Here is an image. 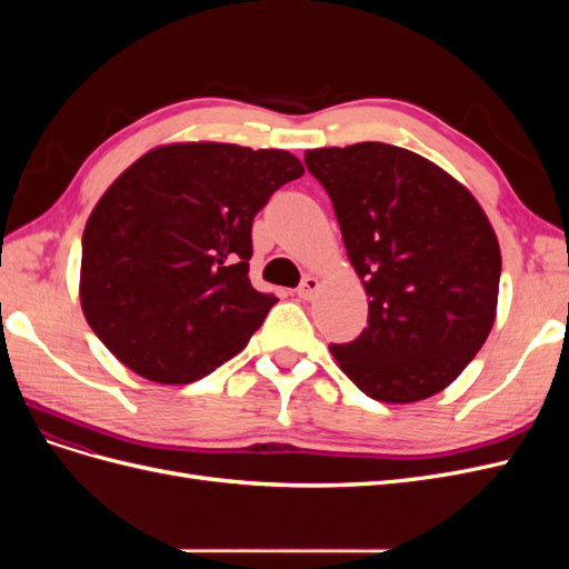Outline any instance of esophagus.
<instances>
[{
  "label": "esophagus",
  "mask_w": 569,
  "mask_h": 569,
  "mask_svg": "<svg viewBox=\"0 0 569 569\" xmlns=\"http://www.w3.org/2000/svg\"><path fill=\"white\" fill-rule=\"evenodd\" d=\"M318 287H320L318 278H313V274H306V278H303V280H301V284H299V289H297V295H299V299L308 301V299H313V297H316Z\"/></svg>",
  "instance_id": "34e87169"
}]
</instances>
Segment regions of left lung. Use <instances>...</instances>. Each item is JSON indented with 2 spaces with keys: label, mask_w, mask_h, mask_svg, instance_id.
<instances>
[{
  "label": "left lung",
  "mask_w": 569,
  "mask_h": 569,
  "mask_svg": "<svg viewBox=\"0 0 569 569\" xmlns=\"http://www.w3.org/2000/svg\"><path fill=\"white\" fill-rule=\"evenodd\" d=\"M363 280L368 327L330 351L375 401L449 387L496 318L501 249L477 199L418 153L382 142L306 151Z\"/></svg>",
  "instance_id": "obj_1"
}]
</instances>
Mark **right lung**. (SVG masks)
Listing matches in <instances>:
<instances>
[{"label": "right lung", "instance_id": "obj_1", "mask_svg": "<svg viewBox=\"0 0 569 569\" xmlns=\"http://www.w3.org/2000/svg\"><path fill=\"white\" fill-rule=\"evenodd\" d=\"M301 176L289 151L218 142L137 159L82 232L80 303L101 343L159 385L197 382L242 351L278 303L249 282L253 218Z\"/></svg>", "mask_w": 569, "mask_h": 569}]
</instances>
